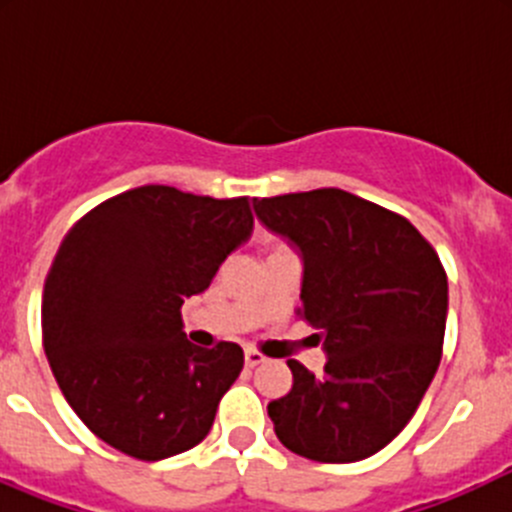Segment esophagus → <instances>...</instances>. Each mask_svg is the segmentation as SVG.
I'll return each mask as SVG.
<instances>
[{
	"label": "esophagus",
	"instance_id": "34e87169",
	"mask_svg": "<svg viewBox=\"0 0 512 512\" xmlns=\"http://www.w3.org/2000/svg\"><path fill=\"white\" fill-rule=\"evenodd\" d=\"M265 364V356H262L257 349H247L245 352V366H250V369H255V366Z\"/></svg>",
	"mask_w": 512,
	"mask_h": 512
}]
</instances>
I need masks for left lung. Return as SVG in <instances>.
Returning a JSON list of instances; mask_svg holds the SVG:
<instances>
[{
  "label": "left lung",
  "mask_w": 512,
  "mask_h": 512,
  "mask_svg": "<svg viewBox=\"0 0 512 512\" xmlns=\"http://www.w3.org/2000/svg\"><path fill=\"white\" fill-rule=\"evenodd\" d=\"M304 262L302 309L324 374L289 359L294 384L267 404L282 446L319 463L374 456L411 421L438 369L448 280L401 215L339 188L252 200Z\"/></svg>",
  "instance_id": "left-lung-1"
}]
</instances>
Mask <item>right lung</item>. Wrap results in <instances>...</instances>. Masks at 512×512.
Instances as JSON below:
<instances>
[{"label":"right lung","instance_id":"add662e5","mask_svg":"<svg viewBox=\"0 0 512 512\" xmlns=\"http://www.w3.org/2000/svg\"><path fill=\"white\" fill-rule=\"evenodd\" d=\"M247 198L143 185L69 230L41 299L44 352L76 416L108 446L163 461L210 433L245 356L188 342L180 307L250 240Z\"/></svg>","mask_w":512,"mask_h":512}]
</instances>
